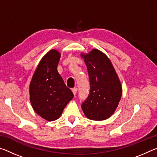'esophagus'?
<instances>
[{
	"label": "esophagus",
	"mask_w": 157,
	"mask_h": 157,
	"mask_svg": "<svg viewBox=\"0 0 157 157\" xmlns=\"http://www.w3.org/2000/svg\"><path fill=\"white\" fill-rule=\"evenodd\" d=\"M72 91L73 93V94L75 95L77 94V91H78V88H76V87H75V88L72 89Z\"/></svg>",
	"instance_id": "obj_1"
}]
</instances>
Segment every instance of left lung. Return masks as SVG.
Segmentation results:
<instances>
[{
  "label": "left lung",
  "mask_w": 157,
  "mask_h": 157,
  "mask_svg": "<svg viewBox=\"0 0 157 157\" xmlns=\"http://www.w3.org/2000/svg\"><path fill=\"white\" fill-rule=\"evenodd\" d=\"M89 76L90 91L82 103V111L87 118L103 121L115 112L122 96L120 79L110 59L104 52L93 49L81 53Z\"/></svg>",
  "instance_id": "obj_1"
}]
</instances>
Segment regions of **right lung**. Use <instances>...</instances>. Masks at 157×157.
<instances>
[{
  "instance_id": "add662e5",
  "label": "right lung",
  "mask_w": 157,
  "mask_h": 157,
  "mask_svg": "<svg viewBox=\"0 0 157 157\" xmlns=\"http://www.w3.org/2000/svg\"><path fill=\"white\" fill-rule=\"evenodd\" d=\"M61 54L50 50L44 55L30 84V100L34 111L47 121L59 118L73 94L57 71Z\"/></svg>"
}]
</instances>
